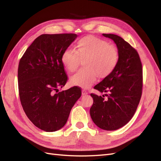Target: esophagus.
I'll use <instances>...</instances> for the list:
<instances>
[{"label": "esophagus", "mask_w": 161, "mask_h": 161, "mask_svg": "<svg viewBox=\"0 0 161 161\" xmlns=\"http://www.w3.org/2000/svg\"><path fill=\"white\" fill-rule=\"evenodd\" d=\"M81 93H82V95L84 96V95L88 94V92H87V91H86V90H82V91H81Z\"/></svg>", "instance_id": "34e87169"}]
</instances>
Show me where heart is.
<instances>
[{
	"label": "heart",
	"instance_id": "obj_1",
	"mask_svg": "<svg viewBox=\"0 0 161 161\" xmlns=\"http://www.w3.org/2000/svg\"><path fill=\"white\" fill-rule=\"evenodd\" d=\"M61 61L65 69L73 73L83 63L84 69L70 79L73 86L88 88L97 77L105 79L115 69L119 61V53L115 46L94 36H86L77 41L75 51L66 50Z\"/></svg>",
	"mask_w": 161,
	"mask_h": 161
}]
</instances>
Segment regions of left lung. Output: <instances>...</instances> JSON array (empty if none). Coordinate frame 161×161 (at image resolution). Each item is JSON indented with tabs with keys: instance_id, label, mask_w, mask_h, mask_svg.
<instances>
[{
	"instance_id": "left-lung-1",
	"label": "left lung",
	"mask_w": 161,
	"mask_h": 161,
	"mask_svg": "<svg viewBox=\"0 0 161 161\" xmlns=\"http://www.w3.org/2000/svg\"><path fill=\"white\" fill-rule=\"evenodd\" d=\"M116 44L119 61L111 75L94 86L100 92L92 93L94 103L90 113L94 123L100 129L113 131L129 122L135 114L142 93L143 73L137 50L117 35L103 34Z\"/></svg>"
}]
</instances>
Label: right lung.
I'll use <instances>...</instances> for the list:
<instances>
[{
    "mask_svg": "<svg viewBox=\"0 0 161 161\" xmlns=\"http://www.w3.org/2000/svg\"><path fill=\"white\" fill-rule=\"evenodd\" d=\"M75 34H42L21 58L18 87L23 109L35 126L45 131L60 130L80 98V88L58 92L68 80L61 58L77 38Z\"/></svg>",
    "mask_w": 161,
    "mask_h": 161,
    "instance_id": "right-lung-1",
    "label": "right lung"
}]
</instances>
